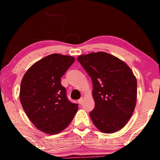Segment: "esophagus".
<instances>
[{
	"label": "esophagus",
	"instance_id": "esophagus-1",
	"mask_svg": "<svg viewBox=\"0 0 160 160\" xmlns=\"http://www.w3.org/2000/svg\"><path fill=\"white\" fill-rule=\"evenodd\" d=\"M83 100H84V98H81L80 99L78 100V103H79V104H82Z\"/></svg>",
	"mask_w": 160,
	"mask_h": 160
}]
</instances>
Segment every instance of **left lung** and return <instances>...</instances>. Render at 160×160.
<instances>
[{
	"label": "left lung",
	"instance_id": "obj_1",
	"mask_svg": "<svg viewBox=\"0 0 160 160\" xmlns=\"http://www.w3.org/2000/svg\"><path fill=\"white\" fill-rule=\"evenodd\" d=\"M77 60L92 82V121L102 132L121 130L136 105L137 80L132 71L123 61L103 52L80 55Z\"/></svg>",
	"mask_w": 160,
	"mask_h": 160
}]
</instances>
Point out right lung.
Returning <instances> with one entry per match:
<instances>
[{
	"label": "right lung",
	"instance_id": "add662e5",
	"mask_svg": "<svg viewBox=\"0 0 160 160\" xmlns=\"http://www.w3.org/2000/svg\"><path fill=\"white\" fill-rule=\"evenodd\" d=\"M75 61L71 56L52 54L34 63L20 85L19 98L28 117L38 130L56 134L66 128L78 106L67 98L61 77Z\"/></svg>",
	"mask_w": 160,
	"mask_h": 160
}]
</instances>
